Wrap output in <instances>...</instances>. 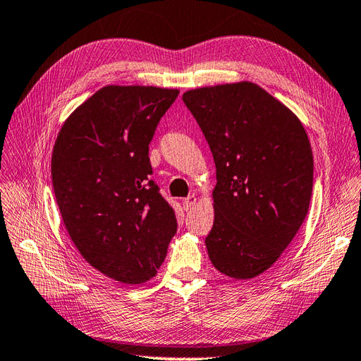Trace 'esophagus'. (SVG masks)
Here are the masks:
<instances>
[{
    "label": "esophagus",
    "mask_w": 361,
    "mask_h": 361,
    "mask_svg": "<svg viewBox=\"0 0 361 361\" xmlns=\"http://www.w3.org/2000/svg\"><path fill=\"white\" fill-rule=\"evenodd\" d=\"M195 204H197V197H195V195H190V197H188L186 200H183V209L189 212L193 209Z\"/></svg>",
    "instance_id": "1"
}]
</instances>
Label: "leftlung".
Masks as SVG:
<instances>
[{
  "label": "left lung",
  "mask_w": 361,
  "mask_h": 361,
  "mask_svg": "<svg viewBox=\"0 0 361 361\" xmlns=\"http://www.w3.org/2000/svg\"><path fill=\"white\" fill-rule=\"evenodd\" d=\"M216 164L213 266L235 280L263 274L293 240L313 190V154L301 121L250 81L183 94Z\"/></svg>",
  "instance_id": "8db88e82"
}]
</instances>
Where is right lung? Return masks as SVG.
Instances as JSON below:
<instances>
[{
  "label": "right lung",
  "instance_id": "obj_1",
  "mask_svg": "<svg viewBox=\"0 0 361 361\" xmlns=\"http://www.w3.org/2000/svg\"><path fill=\"white\" fill-rule=\"evenodd\" d=\"M180 90L106 86L61 127L51 159L72 242L95 269L126 284L157 274L177 218L151 180L149 142Z\"/></svg>",
  "mask_w": 361,
  "mask_h": 361
}]
</instances>
